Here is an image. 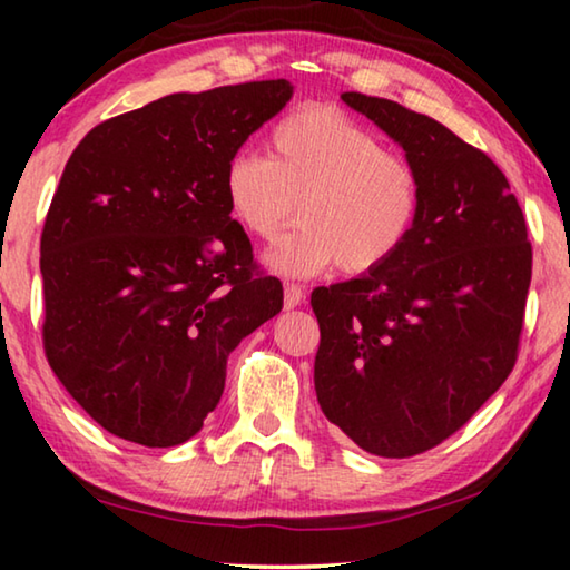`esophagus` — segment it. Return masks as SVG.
Listing matches in <instances>:
<instances>
[{"label": "esophagus", "instance_id": "34e87169", "mask_svg": "<svg viewBox=\"0 0 570 570\" xmlns=\"http://www.w3.org/2000/svg\"><path fill=\"white\" fill-rule=\"evenodd\" d=\"M304 302V288L298 284H286L284 286V306L294 308Z\"/></svg>", "mask_w": 570, "mask_h": 570}]
</instances>
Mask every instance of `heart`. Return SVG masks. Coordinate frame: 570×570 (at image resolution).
Returning <instances> with one entry per match:
<instances>
[{
	"mask_svg": "<svg viewBox=\"0 0 570 570\" xmlns=\"http://www.w3.org/2000/svg\"><path fill=\"white\" fill-rule=\"evenodd\" d=\"M228 214L250 236L272 240L296 214L302 226L266 250L284 276H314L336 264L366 274L387 264L420 216L422 186L407 158L332 108L288 112L268 138V158L240 150L224 170Z\"/></svg>",
	"mask_w": 570,
	"mask_h": 570,
	"instance_id": "heart-1",
	"label": "heart"
}]
</instances>
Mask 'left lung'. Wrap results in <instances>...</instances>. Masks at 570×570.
Wrapping results in <instances>:
<instances>
[{
  "mask_svg": "<svg viewBox=\"0 0 570 570\" xmlns=\"http://www.w3.org/2000/svg\"><path fill=\"white\" fill-rule=\"evenodd\" d=\"M342 100L417 170L420 216L374 272L312 292L314 390L362 450L410 458L458 432L515 364L533 250L510 183L485 153L400 102Z\"/></svg>",
  "mask_w": 570,
  "mask_h": 570,
  "instance_id": "obj_1",
  "label": "left lung"
}]
</instances>
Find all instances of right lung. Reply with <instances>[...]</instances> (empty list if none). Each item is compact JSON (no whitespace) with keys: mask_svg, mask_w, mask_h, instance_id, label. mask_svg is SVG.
Listing matches in <instances>:
<instances>
[{"mask_svg":"<svg viewBox=\"0 0 570 570\" xmlns=\"http://www.w3.org/2000/svg\"><path fill=\"white\" fill-rule=\"evenodd\" d=\"M288 80L166 95L92 128L45 220V352L112 435L190 440L216 410L226 360L282 312L228 214L230 156L292 100Z\"/></svg>","mask_w":570,"mask_h":570,"instance_id":"add662e5","label":"right lung"}]
</instances>
